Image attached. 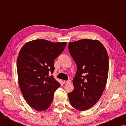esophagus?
I'll return each mask as SVG.
<instances>
[{
	"label": "esophagus",
	"instance_id": "obj_1",
	"mask_svg": "<svg viewBox=\"0 0 126 126\" xmlns=\"http://www.w3.org/2000/svg\"><path fill=\"white\" fill-rule=\"evenodd\" d=\"M71 82V81L70 80H66V81H63V83L65 84H66V83H70Z\"/></svg>",
	"mask_w": 126,
	"mask_h": 126
}]
</instances>
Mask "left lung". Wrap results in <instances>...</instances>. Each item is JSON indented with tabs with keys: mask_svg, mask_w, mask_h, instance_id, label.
I'll return each instance as SVG.
<instances>
[{
	"mask_svg": "<svg viewBox=\"0 0 126 126\" xmlns=\"http://www.w3.org/2000/svg\"><path fill=\"white\" fill-rule=\"evenodd\" d=\"M68 49L77 70L73 79L74 90L68 96L72 106L84 111L96 104L103 93L108 76V55L97 40L70 42Z\"/></svg>",
	"mask_w": 126,
	"mask_h": 126,
	"instance_id": "1",
	"label": "left lung"
}]
</instances>
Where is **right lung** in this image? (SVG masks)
Wrapping results in <instances>:
<instances>
[{
    "mask_svg": "<svg viewBox=\"0 0 126 126\" xmlns=\"http://www.w3.org/2000/svg\"><path fill=\"white\" fill-rule=\"evenodd\" d=\"M66 44L38 39L27 42L20 49L17 59L19 88L28 104L35 110L48 109L54 93L60 86L49 74H53L54 59Z\"/></svg>",
    "mask_w": 126,
    "mask_h": 126,
    "instance_id": "right-lung-1",
    "label": "right lung"
}]
</instances>
